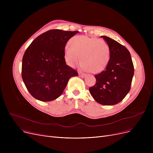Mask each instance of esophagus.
<instances>
[{"mask_svg":"<svg viewBox=\"0 0 153 153\" xmlns=\"http://www.w3.org/2000/svg\"><path fill=\"white\" fill-rule=\"evenodd\" d=\"M79 76L81 77L84 78V77H85L86 76V74H79Z\"/></svg>","mask_w":153,"mask_h":153,"instance_id":"esophagus-1","label":"esophagus"}]
</instances>
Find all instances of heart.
I'll return each mask as SVG.
<instances>
[{
    "mask_svg": "<svg viewBox=\"0 0 153 153\" xmlns=\"http://www.w3.org/2000/svg\"><path fill=\"white\" fill-rule=\"evenodd\" d=\"M110 56V48L105 41L84 35L72 38L70 45L64 48V58L69 66L75 68L82 61V69L94 74L106 68Z\"/></svg>",
    "mask_w": 153,
    "mask_h": 153,
    "instance_id": "b5f03b06",
    "label": "heart"
}]
</instances>
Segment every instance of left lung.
Instances as JSON below:
<instances>
[{"mask_svg": "<svg viewBox=\"0 0 153 153\" xmlns=\"http://www.w3.org/2000/svg\"><path fill=\"white\" fill-rule=\"evenodd\" d=\"M108 45L110 59L102 72L94 76L95 85L89 88L94 100L104 105L121 102L130 92L134 67L131 54L126 48L114 39L101 36Z\"/></svg>", "mask_w": 153, "mask_h": 153, "instance_id": "1", "label": "left lung"}]
</instances>
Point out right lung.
Here are the masks:
<instances>
[{
    "label": "right lung",
    "instance_id": "1",
    "mask_svg": "<svg viewBox=\"0 0 153 153\" xmlns=\"http://www.w3.org/2000/svg\"><path fill=\"white\" fill-rule=\"evenodd\" d=\"M78 32L51 30L36 37L28 47L22 59V77L36 99L49 102L58 98L69 79L78 75L64 58L66 44Z\"/></svg>",
    "mask_w": 153,
    "mask_h": 153
}]
</instances>
